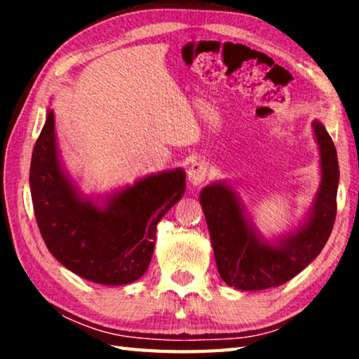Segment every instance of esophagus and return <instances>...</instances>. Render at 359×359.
<instances>
[{
    "label": "esophagus",
    "instance_id": "34e87169",
    "mask_svg": "<svg viewBox=\"0 0 359 359\" xmlns=\"http://www.w3.org/2000/svg\"><path fill=\"white\" fill-rule=\"evenodd\" d=\"M187 174H188V180H190L193 185H201L205 180V175H208V166L201 161H196L188 168Z\"/></svg>",
    "mask_w": 359,
    "mask_h": 359
}]
</instances>
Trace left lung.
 Segmentation results:
<instances>
[{
	"mask_svg": "<svg viewBox=\"0 0 359 359\" xmlns=\"http://www.w3.org/2000/svg\"><path fill=\"white\" fill-rule=\"evenodd\" d=\"M321 156V188L311 220L278 245L259 242L242 215L238 196L223 184L205 187L201 205L214 247L218 274L224 283L242 291L278 287L318 257L330 238L337 212L339 163L331 136L313 121Z\"/></svg>",
	"mask_w": 359,
	"mask_h": 359,
	"instance_id": "left-lung-1",
	"label": "left lung"
}]
</instances>
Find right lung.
Listing matches in <instances>:
<instances>
[{"instance_id": "1", "label": "right lung", "mask_w": 359, "mask_h": 359, "mask_svg": "<svg viewBox=\"0 0 359 359\" xmlns=\"http://www.w3.org/2000/svg\"><path fill=\"white\" fill-rule=\"evenodd\" d=\"M29 188L42 239L74 274L101 285L137 280L151 259L156 224L184 196L182 169L149 175L111 198L104 209L83 201L58 163L53 112L34 144Z\"/></svg>"}]
</instances>
